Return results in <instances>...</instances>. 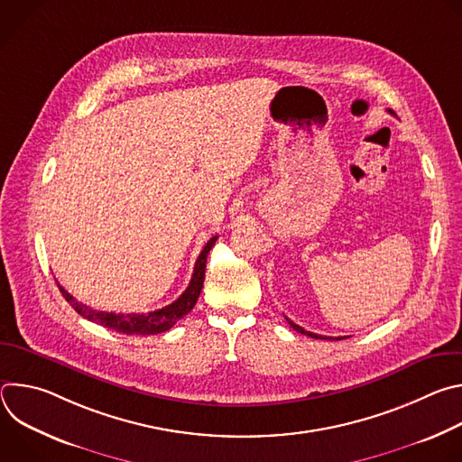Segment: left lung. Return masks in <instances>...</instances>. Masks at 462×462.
Returning <instances> with one entry per match:
<instances>
[{"label": "left lung", "mask_w": 462, "mask_h": 462, "mask_svg": "<svg viewBox=\"0 0 462 462\" xmlns=\"http://www.w3.org/2000/svg\"><path fill=\"white\" fill-rule=\"evenodd\" d=\"M389 113H393V111L389 109ZM287 321L291 323V327L294 328V331H298V333H301V335H307V337H310V338H316V340H344V338H346V337H337V338H335V337H321V335H316V333L305 331L303 327H300L298 323H294V321H292V319H289V318H287Z\"/></svg>", "instance_id": "left-lung-1"}]
</instances>
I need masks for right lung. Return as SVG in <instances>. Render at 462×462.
I'll return each mask as SVG.
<instances>
[{"instance_id":"1","label":"right lung","mask_w":462,"mask_h":462,"mask_svg":"<svg viewBox=\"0 0 462 462\" xmlns=\"http://www.w3.org/2000/svg\"><path fill=\"white\" fill-rule=\"evenodd\" d=\"M217 236L212 237L203 252L199 254L195 261L193 267V274L189 280L188 289L170 305L146 312V314H139V312H131V314H124V312H106V310H97L91 309L80 301H77L68 291L58 285L61 296L68 300V303L84 318H88L89 321H95L102 327L113 328L116 333L122 335H141V337H148V335H159V333H166L170 328L180 319L184 318L193 307L197 298L201 294L203 289V282H205V269H207V255L210 252V248L214 246Z\"/></svg>"}]
</instances>
